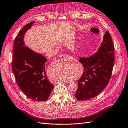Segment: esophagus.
I'll return each instance as SVG.
<instances>
[{
  "instance_id": "34e87169",
  "label": "esophagus",
  "mask_w": 128,
  "mask_h": 128,
  "mask_svg": "<svg viewBox=\"0 0 128 128\" xmlns=\"http://www.w3.org/2000/svg\"><path fill=\"white\" fill-rule=\"evenodd\" d=\"M58 58H60L62 60H63L64 61L69 62H75L76 60L74 58L71 56L68 55V54H64V55H60L58 56Z\"/></svg>"
}]
</instances>
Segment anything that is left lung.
I'll return each instance as SVG.
<instances>
[{"label":"left lung","instance_id":"left-lung-1","mask_svg":"<svg viewBox=\"0 0 128 128\" xmlns=\"http://www.w3.org/2000/svg\"><path fill=\"white\" fill-rule=\"evenodd\" d=\"M114 45L108 31L98 52L88 58H80L84 72L78 81L75 97L80 101L96 96L108 84L112 74L115 60Z\"/></svg>","mask_w":128,"mask_h":128}]
</instances>
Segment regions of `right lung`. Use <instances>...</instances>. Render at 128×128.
Instances as JSON below:
<instances>
[{"label": "right lung", "mask_w": 128, "mask_h": 128, "mask_svg": "<svg viewBox=\"0 0 128 128\" xmlns=\"http://www.w3.org/2000/svg\"><path fill=\"white\" fill-rule=\"evenodd\" d=\"M34 23L26 24L14 40L12 68L17 84L26 96L32 100L43 101L48 99L54 86L46 74V58L24 46V34Z\"/></svg>", "instance_id": "obj_1"}]
</instances>
